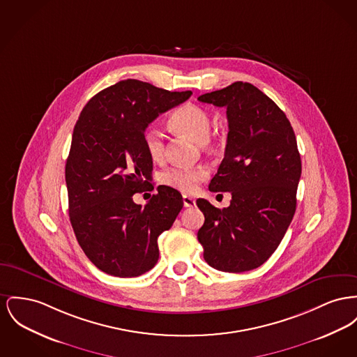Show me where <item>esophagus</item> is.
<instances>
[{"label": "esophagus", "mask_w": 357, "mask_h": 357, "mask_svg": "<svg viewBox=\"0 0 357 357\" xmlns=\"http://www.w3.org/2000/svg\"><path fill=\"white\" fill-rule=\"evenodd\" d=\"M183 205H185V208H192V206H195V199L189 195H183Z\"/></svg>", "instance_id": "1"}]
</instances>
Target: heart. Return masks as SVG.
<instances>
[{"mask_svg": "<svg viewBox=\"0 0 357 357\" xmlns=\"http://www.w3.org/2000/svg\"><path fill=\"white\" fill-rule=\"evenodd\" d=\"M169 126L192 140L206 144L211 128L209 112L202 106L185 104L172 112L168 120ZM143 142L149 158L155 162L162 160L166 153V140L163 133L149 126L143 133ZM208 171L202 166L198 167H174L166 169L160 175V181L168 188L179 190L182 192H191L197 189L198 183L206 176Z\"/></svg>", "mask_w": 357, "mask_h": 357, "instance_id": "1", "label": "heart"}]
</instances>
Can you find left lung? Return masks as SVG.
<instances>
[{
	"label": "left lung",
	"mask_w": 357,
	"mask_h": 357,
	"mask_svg": "<svg viewBox=\"0 0 357 357\" xmlns=\"http://www.w3.org/2000/svg\"><path fill=\"white\" fill-rule=\"evenodd\" d=\"M198 100L227 107L225 156L209 190L231 194V205L222 210L197 199L205 215L198 241L210 267L250 271L278 248L295 213L302 163L293 126L270 97L247 82Z\"/></svg>",
	"instance_id": "8db88e82"
}]
</instances>
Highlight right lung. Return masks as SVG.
Segmentation results:
<instances>
[{"label": "right lung", "instance_id": "right-lung-1", "mask_svg": "<svg viewBox=\"0 0 357 357\" xmlns=\"http://www.w3.org/2000/svg\"><path fill=\"white\" fill-rule=\"evenodd\" d=\"M191 94L126 79L101 90L79 114L66 163L68 214L84 255L105 273L133 278L158 263V237L183 198L162 185L144 208L133 202V194L153 190L143 133Z\"/></svg>", "mask_w": 357, "mask_h": 357}]
</instances>
